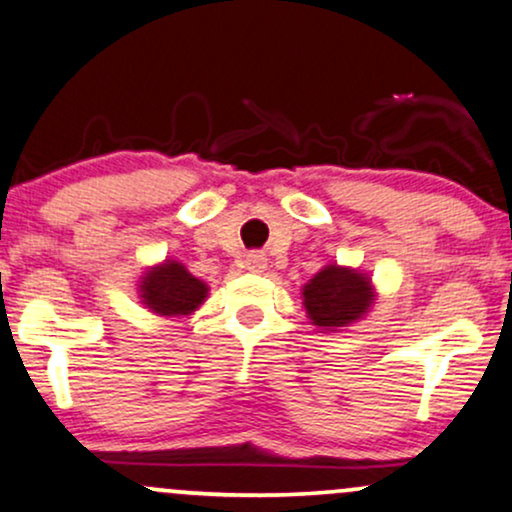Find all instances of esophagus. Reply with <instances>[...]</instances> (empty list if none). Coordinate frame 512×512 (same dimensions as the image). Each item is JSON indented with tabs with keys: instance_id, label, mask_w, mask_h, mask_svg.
I'll return each mask as SVG.
<instances>
[{
	"instance_id": "34e87169",
	"label": "esophagus",
	"mask_w": 512,
	"mask_h": 512,
	"mask_svg": "<svg viewBox=\"0 0 512 512\" xmlns=\"http://www.w3.org/2000/svg\"><path fill=\"white\" fill-rule=\"evenodd\" d=\"M245 269L252 274H260L267 269V257L262 255V252H250L248 257H245Z\"/></svg>"
}]
</instances>
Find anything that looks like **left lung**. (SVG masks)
I'll list each match as a JSON object with an SVG mask.
<instances>
[{
    "instance_id": "8db88e82",
    "label": "left lung",
    "mask_w": 512,
    "mask_h": 512,
    "mask_svg": "<svg viewBox=\"0 0 512 512\" xmlns=\"http://www.w3.org/2000/svg\"><path fill=\"white\" fill-rule=\"evenodd\" d=\"M377 300L372 276L362 269L326 264L303 286L307 319L322 331H338L360 322Z\"/></svg>"
}]
</instances>
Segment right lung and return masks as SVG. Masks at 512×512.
Masks as SVG:
<instances>
[{"label":"right lung","mask_w":512,"mask_h":512,"mask_svg":"<svg viewBox=\"0 0 512 512\" xmlns=\"http://www.w3.org/2000/svg\"><path fill=\"white\" fill-rule=\"evenodd\" d=\"M209 295V286L176 260L147 267L138 281V298L157 317H188Z\"/></svg>","instance_id":"add662e5"}]
</instances>
